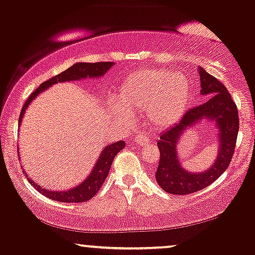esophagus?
Segmentation results:
<instances>
[{
    "mask_svg": "<svg viewBox=\"0 0 255 255\" xmlns=\"http://www.w3.org/2000/svg\"><path fill=\"white\" fill-rule=\"evenodd\" d=\"M151 133L143 131V133H140L139 135H135V142L139 143V145H145V143H148L149 141H151Z\"/></svg>",
    "mask_w": 255,
    "mask_h": 255,
    "instance_id": "34e87169",
    "label": "esophagus"
}]
</instances>
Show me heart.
I'll return each mask as SVG.
<instances>
[{"label": "heart", "mask_w": 255, "mask_h": 255, "mask_svg": "<svg viewBox=\"0 0 255 255\" xmlns=\"http://www.w3.org/2000/svg\"><path fill=\"white\" fill-rule=\"evenodd\" d=\"M191 85L180 72L165 70H140L130 73L120 85L114 110L126 121L129 113L145 110L146 119L157 127L178 121L188 108Z\"/></svg>", "instance_id": "b5f03b06"}]
</instances>
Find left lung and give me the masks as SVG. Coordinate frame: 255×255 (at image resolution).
Instances as JSON below:
<instances>
[{
  "mask_svg": "<svg viewBox=\"0 0 255 255\" xmlns=\"http://www.w3.org/2000/svg\"><path fill=\"white\" fill-rule=\"evenodd\" d=\"M201 95L204 103L189 109L178 124L164 130L157 142L160 160L155 172L159 186L172 195H188L207 188L227 170L234 153L239 131V115L234 101L219 79L198 67ZM202 121L213 123L218 129L219 151L213 165L203 173H191L182 167L177 157L179 139L190 128Z\"/></svg>",
  "mask_w": 255,
  "mask_h": 255,
  "instance_id": "obj_1",
  "label": "left lung"
}]
</instances>
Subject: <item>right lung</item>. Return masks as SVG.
Returning a JSON list of instances; mask_svg holds the SVG:
<instances>
[{
	"instance_id": "obj_1",
	"label": "right lung",
	"mask_w": 255,
	"mask_h": 255,
	"mask_svg": "<svg viewBox=\"0 0 255 255\" xmlns=\"http://www.w3.org/2000/svg\"><path fill=\"white\" fill-rule=\"evenodd\" d=\"M114 65L112 61H106V63H76L73 64L71 67L65 70L64 72L57 75L56 77L48 79L45 83H42L40 87L28 97L26 103L23 104V108L21 110L20 119H19V126L22 122L23 115L26 113L27 108L29 104L39 96L40 94L44 93L52 85L57 84V83H64V82H73V81H82V79L88 78H100L103 77L108 70H110ZM126 146L125 141H118V142H113L110 145L104 146L102 152L98 155L96 162H95L93 170L88 174V177L76 185L75 188H71L69 190H50L47 188L40 185L39 183L34 182L28 176V173L24 172V176L27 177L28 182L32 184L33 188H35L41 195L46 196V197L54 199L58 202H64V203H81V202H85L88 199L93 198L97 191L100 190L102 184L106 180L107 176H108L110 166H112L113 160H114L115 155L124 149Z\"/></svg>"
}]
</instances>
